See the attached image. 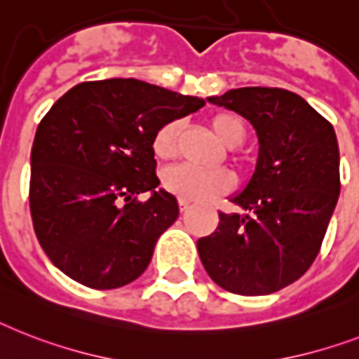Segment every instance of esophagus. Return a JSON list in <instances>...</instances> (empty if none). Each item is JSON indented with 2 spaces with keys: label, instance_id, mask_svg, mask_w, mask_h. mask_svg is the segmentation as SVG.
<instances>
[{
  "label": "esophagus",
  "instance_id": "esophagus-1",
  "mask_svg": "<svg viewBox=\"0 0 359 359\" xmlns=\"http://www.w3.org/2000/svg\"><path fill=\"white\" fill-rule=\"evenodd\" d=\"M179 208H180V212H186V210L189 208V201L179 199Z\"/></svg>",
  "mask_w": 359,
  "mask_h": 359
}]
</instances>
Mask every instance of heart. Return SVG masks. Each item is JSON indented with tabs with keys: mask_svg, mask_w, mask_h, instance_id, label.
<instances>
[{
	"mask_svg": "<svg viewBox=\"0 0 359 359\" xmlns=\"http://www.w3.org/2000/svg\"><path fill=\"white\" fill-rule=\"evenodd\" d=\"M180 121L173 119L162 125L158 133L154 134L153 151L162 160H168L177 153L179 144ZM210 127L215 138L225 147H238L245 140V125L234 114H217L210 119ZM164 188L180 199L201 203L208 201L215 195H221L232 188V177L225 170H199L194 165L179 164L165 170L162 177Z\"/></svg>",
	"mask_w": 359,
	"mask_h": 359,
	"instance_id": "heart-1",
	"label": "heart"
}]
</instances>
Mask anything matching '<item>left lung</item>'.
<instances>
[{
    "label": "left lung",
    "mask_w": 359,
    "mask_h": 359,
    "mask_svg": "<svg viewBox=\"0 0 359 359\" xmlns=\"http://www.w3.org/2000/svg\"><path fill=\"white\" fill-rule=\"evenodd\" d=\"M234 110L258 136V158L243 191L245 214H223L197 240L210 278L236 295H269L316 260L339 197V147L321 114L290 90L247 86L208 97Z\"/></svg>",
    "instance_id": "1"
}]
</instances>
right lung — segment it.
<instances>
[{
	"label": "right lung",
	"instance_id": "add662e5",
	"mask_svg": "<svg viewBox=\"0 0 359 359\" xmlns=\"http://www.w3.org/2000/svg\"><path fill=\"white\" fill-rule=\"evenodd\" d=\"M201 107L205 99L136 79L81 83L51 107L31 151L29 205L55 267L94 290L147 269L179 217L175 195L158 189L154 134ZM145 191L149 200L135 199Z\"/></svg>",
	"mask_w": 359,
	"mask_h": 359
}]
</instances>
